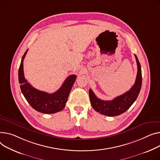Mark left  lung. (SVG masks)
Instances as JSON below:
<instances>
[{
	"instance_id": "left-lung-1",
	"label": "left lung",
	"mask_w": 160,
	"mask_h": 160,
	"mask_svg": "<svg viewBox=\"0 0 160 160\" xmlns=\"http://www.w3.org/2000/svg\"><path fill=\"white\" fill-rule=\"evenodd\" d=\"M134 56L137 62L138 72L135 83L129 91L114 98L112 100L104 101L98 98L93 91L91 89H89V94L91 103L96 111L108 116H118L125 112L135 102L141 89L142 76L141 65L136 55H134Z\"/></svg>"
}]
</instances>
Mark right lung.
<instances>
[{
	"mask_svg": "<svg viewBox=\"0 0 160 160\" xmlns=\"http://www.w3.org/2000/svg\"><path fill=\"white\" fill-rule=\"evenodd\" d=\"M28 50L24 54L18 69V81L20 89L25 98L35 110L45 114H52L65 108L69 92L77 79L75 74H71L63 82L61 88L54 93L49 94L34 88L24 78L23 61Z\"/></svg>",
	"mask_w": 160,
	"mask_h": 160,
	"instance_id": "add662e5",
	"label": "right lung"
}]
</instances>
